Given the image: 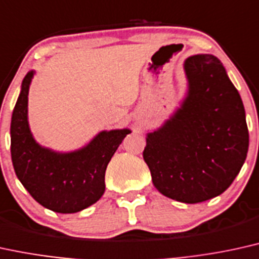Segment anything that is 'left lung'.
<instances>
[{
  "mask_svg": "<svg viewBox=\"0 0 259 259\" xmlns=\"http://www.w3.org/2000/svg\"><path fill=\"white\" fill-rule=\"evenodd\" d=\"M188 96L163 127L146 139L143 159L155 188L174 200L197 204L232 185L248 151L245 108L214 55L188 58Z\"/></svg>",
  "mask_w": 259,
  "mask_h": 259,
  "instance_id": "left-lung-1",
  "label": "left lung"
}]
</instances>
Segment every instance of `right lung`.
<instances>
[{
  "instance_id": "1",
  "label": "right lung",
  "mask_w": 259,
  "mask_h": 259,
  "mask_svg": "<svg viewBox=\"0 0 259 259\" xmlns=\"http://www.w3.org/2000/svg\"><path fill=\"white\" fill-rule=\"evenodd\" d=\"M33 72L25 76L11 123L12 163L18 179L42 206L74 213L105 192V171L130 130L102 132L87 147L60 154L37 145L27 124V95Z\"/></svg>"
}]
</instances>
